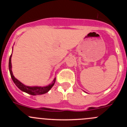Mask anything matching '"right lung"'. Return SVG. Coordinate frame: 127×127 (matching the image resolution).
Instances as JSON below:
<instances>
[{
	"instance_id": "right-lung-1",
	"label": "right lung",
	"mask_w": 127,
	"mask_h": 127,
	"mask_svg": "<svg viewBox=\"0 0 127 127\" xmlns=\"http://www.w3.org/2000/svg\"><path fill=\"white\" fill-rule=\"evenodd\" d=\"M11 55L10 56V58H9V64H8V67H9V71H10V75H11V77L13 81L15 83V85H16L18 88L19 89L21 90L23 92H26V93H28V94H30L31 95H42L45 94V93H47L51 88H52V87L54 85L55 83L56 78H55L54 80H53V82H52V84H50V85H48V86L46 87H29V86H26V85H24L20 81H19L18 79H16V78L14 77L12 71H11Z\"/></svg>"
}]
</instances>
